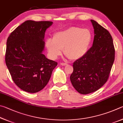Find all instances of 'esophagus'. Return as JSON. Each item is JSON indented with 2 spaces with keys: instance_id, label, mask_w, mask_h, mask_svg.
I'll list each match as a JSON object with an SVG mask.
<instances>
[{
  "instance_id": "1",
  "label": "esophagus",
  "mask_w": 123,
  "mask_h": 123,
  "mask_svg": "<svg viewBox=\"0 0 123 123\" xmlns=\"http://www.w3.org/2000/svg\"><path fill=\"white\" fill-rule=\"evenodd\" d=\"M60 65H62V66H66V65H68V64H66V63H62L61 64H60Z\"/></svg>"
}]
</instances>
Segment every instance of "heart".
I'll return each mask as SVG.
<instances>
[{"mask_svg":"<svg viewBox=\"0 0 123 123\" xmlns=\"http://www.w3.org/2000/svg\"><path fill=\"white\" fill-rule=\"evenodd\" d=\"M92 40V34L87 29L75 26L68 27L55 33L53 39L46 42V46L50 57L53 59L62 55V49L66 57L76 60L87 53Z\"/></svg>","mask_w":123,"mask_h":123,"instance_id":"b5f03b06","label":"heart"}]
</instances>
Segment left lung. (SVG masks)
I'll return each mask as SVG.
<instances>
[{"label":"left lung","instance_id":"1","mask_svg":"<svg viewBox=\"0 0 123 123\" xmlns=\"http://www.w3.org/2000/svg\"><path fill=\"white\" fill-rule=\"evenodd\" d=\"M92 46L73 64L70 80L79 93L87 94L99 89L106 82L115 60V47L109 32L93 20Z\"/></svg>","mask_w":123,"mask_h":123}]
</instances>
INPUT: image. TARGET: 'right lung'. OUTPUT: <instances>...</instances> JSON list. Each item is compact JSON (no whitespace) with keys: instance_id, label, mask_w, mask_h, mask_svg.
<instances>
[{"instance_id":"1","label":"right lung","mask_w":123,"mask_h":123,"mask_svg":"<svg viewBox=\"0 0 123 123\" xmlns=\"http://www.w3.org/2000/svg\"><path fill=\"white\" fill-rule=\"evenodd\" d=\"M52 24L49 21H25L7 38L6 65L14 83L23 91L36 93L42 90L57 65V62L43 54L45 31Z\"/></svg>"}]
</instances>
